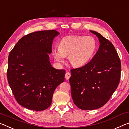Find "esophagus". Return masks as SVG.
I'll return each instance as SVG.
<instances>
[{
	"mask_svg": "<svg viewBox=\"0 0 129 129\" xmlns=\"http://www.w3.org/2000/svg\"><path fill=\"white\" fill-rule=\"evenodd\" d=\"M70 77H71V73L68 72H66V73H65V79H66V80H68Z\"/></svg>",
	"mask_w": 129,
	"mask_h": 129,
	"instance_id": "34e87169",
	"label": "esophagus"
}]
</instances>
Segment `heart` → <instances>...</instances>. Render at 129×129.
I'll return each instance as SVG.
<instances>
[{
    "label": "heart",
    "instance_id": "b5f03b06",
    "mask_svg": "<svg viewBox=\"0 0 129 129\" xmlns=\"http://www.w3.org/2000/svg\"><path fill=\"white\" fill-rule=\"evenodd\" d=\"M96 42L92 36H69L63 38L58 44V49L52 50V55L57 62L62 63L68 56L70 64L79 67L88 62L95 54Z\"/></svg>",
    "mask_w": 129,
    "mask_h": 129
}]
</instances>
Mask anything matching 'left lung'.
I'll return each instance as SVG.
<instances>
[{"label":"left lung","instance_id":"1","mask_svg":"<svg viewBox=\"0 0 129 129\" xmlns=\"http://www.w3.org/2000/svg\"><path fill=\"white\" fill-rule=\"evenodd\" d=\"M99 49L86 65L71 70L69 83L73 103L79 109L92 110L109 101L117 88L120 78L121 63L111 42L99 33Z\"/></svg>","mask_w":129,"mask_h":129}]
</instances>
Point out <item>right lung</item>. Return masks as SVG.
I'll return each mask as SVG.
<instances>
[{"label": "right lung", "instance_id": "1", "mask_svg": "<svg viewBox=\"0 0 129 129\" xmlns=\"http://www.w3.org/2000/svg\"><path fill=\"white\" fill-rule=\"evenodd\" d=\"M56 30L36 31L24 36L10 52L8 58V82L20 105L42 111L52 103L54 90L65 80V71L52 66V53Z\"/></svg>", "mask_w": 129, "mask_h": 129}]
</instances>
